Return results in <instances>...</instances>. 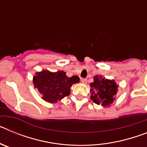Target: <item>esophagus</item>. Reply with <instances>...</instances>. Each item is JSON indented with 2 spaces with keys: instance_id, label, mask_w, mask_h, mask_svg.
Masks as SVG:
<instances>
[{
  "instance_id": "obj_1",
  "label": "esophagus",
  "mask_w": 147,
  "mask_h": 147,
  "mask_svg": "<svg viewBox=\"0 0 147 147\" xmlns=\"http://www.w3.org/2000/svg\"><path fill=\"white\" fill-rule=\"evenodd\" d=\"M81 82H82V83H83V84H85V83L87 82V80L86 79H82Z\"/></svg>"
}]
</instances>
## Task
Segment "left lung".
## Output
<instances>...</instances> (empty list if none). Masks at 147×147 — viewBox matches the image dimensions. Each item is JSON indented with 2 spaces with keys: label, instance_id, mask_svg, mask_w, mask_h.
Wrapping results in <instances>:
<instances>
[{
  "label": "left lung",
  "instance_id": "obj_1",
  "mask_svg": "<svg viewBox=\"0 0 147 147\" xmlns=\"http://www.w3.org/2000/svg\"><path fill=\"white\" fill-rule=\"evenodd\" d=\"M90 84V98L97 105L102 104L105 107L110 105L115 98L119 85L114 80H105L102 76H96Z\"/></svg>",
  "mask_w": 147,
  "mask_h": 147
}]
</instances>
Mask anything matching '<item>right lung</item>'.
<instances>
[{
    "mask_svg": "<svg viewBox=\"0 0 147 147\" xmlns=\"http://www.w3.org/2000/svg\"><path fill=\"white\" fill-rule=\"evenodd\" d=\"M79 82L80 78L77 76L69 78L63 71L51 73L49 71H42L37 73L33 77L34 88H37L42 95V99L51 103L69 96L70 88L73 84Z\"/></svg>",
    "mask_w": 147,
    "mask_h": 147,
    "instance_id": "obj_1",
    "label": "right lung"
}]
</instances>
